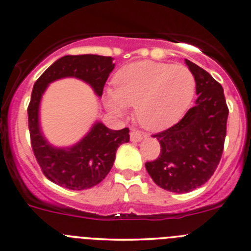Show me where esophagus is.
I'll list each match as a JSON object with an SVG mask.
<instances>
[{
  "label": "esophagus",
  "mask_w": 251,
  "mask_h": 251,
  "mask_svg": "<svg viewBox=\"0 0 251 251\" xmlns=\"http://www.w3.org/2000/svg\"><path fill=\"white\" fill-rule=\"evenodd\" d=\"M147 135H144V133H142L141 131H137V130H132L130 132V138H131V141H133V142H140L142 138L143 137H146Z\"/></svg>",
  "instance_id": "34e87169"
}]
</instances>
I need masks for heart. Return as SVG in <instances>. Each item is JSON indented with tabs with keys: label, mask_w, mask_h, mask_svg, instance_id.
I'll return each mask as SVG.
<instances>
[{
	"label": "heart",
	"mask_w": 251,
	"mask_h": 251,
	"mask_svg": "<svg viewBox=\"0 0 251 251\" xmlns=\"http://www.w3.org/2000/svg\"><path fill=\"white\" fill-rule=\"evenodd\" d=\"M193 73L183 65L131 63L116 73L114 88H108V108L123 115L135 107V118L148 130H164L184 115L196 95Z\"/></svg>",
	"instance_id": "1"
}]
</instances>
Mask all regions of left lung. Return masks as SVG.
I'll return each instance as SVG.
<instances>
[{
  "label": "left lung",
  "mask_w": 251,
  "mask_h": 251,
  "mask_svg": "<svg viewBox=\"0 0 251 251\" xmlns=\"http://www.w3.org/2000/svg\"><path fill=\"white\" fill-rule=\"evenodd\" d=\"M186 64L196 77V105L174 126L153 135L160 143V154L146 163L153 181L174 193L193 191L214 175L224 151L228 118L222 86L191 60L186 59Z\"/></svg>",
  "instance_id": "left-lung-1"
}]
</instances>
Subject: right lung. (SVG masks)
<instances>
[{"instance_id":"obj_1","label":"right lung","mask_w":251,"mask_h":251,"mask_svg":"<svg viewBox=\"0 0 251 251\" xmlns=\"http://www.w3.org/2000/svg\"><path fill=\"white\" fill-rule=\"evenodd\" d=\"M114 69L113 58L97 54L64 55L55 60L35 82L31 92L27 120L30 141L42 173L53 183L73 191L95 187L109 174L116 149L130 141V130H110L96 123L82 141L72 148L50 146L39 127V105L47 85L58 78L74 76L90 83L102 96L107 78Z\"/></svg>"}]
</instances>
